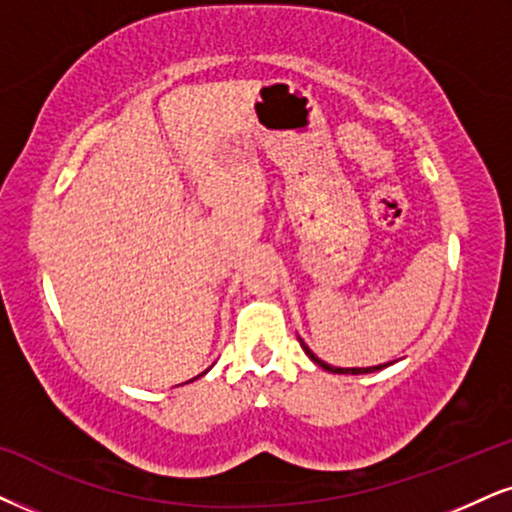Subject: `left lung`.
<instances>
[{
	"label": "left lung",
	"mask_w": 512,
	"mask_h": 512,
	"mask_svg": "<svg viewBox=\"0 0 512 512\" xmlns=\"http://www.w3.org/2000/svg\"><path fill=\"white\" fill-rule=\"evenodd\" d=\"M299 342H301V346H304V351L308 353V358H311V361H313L315 365H320V368L327 370V372H337V375H365V372H375V370H382V368H384V365H375V368H334V365L320 361V358L315 356V353H313L311 349H308L304 339H299Z\"/></svg>",
	"instance_id": "1"
}]
</instances>
